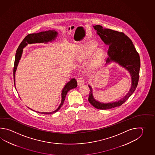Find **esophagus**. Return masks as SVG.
Returning a JSON list of instances; mask_svg holds the SVG:
<instances>
[{"instance_id": "esophagus-1", "label": "esophagus", "mask_w": 155, "mask_h": 155, "mask_svg": "<svg viewBox=\"0 0 155 155\" xmlns=\"http://www.w3.org/2000/svg\"><path fill=\"white\" fill-rule=\"evenodd\" d=\"M77 81H78V85H83L85 82V80L84 78L82 77H80L78 79H77Z\"/></svg>"}]
</instances>
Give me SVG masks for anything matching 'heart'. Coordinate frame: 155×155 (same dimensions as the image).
Here are the masks:
<instances>
[{
    "label": "heart",
    "mask_w": 155,
    "mask_h": 155,
    "mask_svg": "<svg viewBox=\"0 0 155 155\" xmlns=\"http://www.w3.org/2000/svg\"><path fill=\"white\" fill-rule=\"evenodd\" d=\"M94 45H92V46H90V47H89V49H88V51H89V52H91V51H92V49L94 48Z\"/></svg>",
    "instance_id": "b5f03b06"
}]
</instances>
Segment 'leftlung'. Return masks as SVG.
<instances>
[{
	"label": "left lung",
	"mask_w": 155,
	"mask_h": 155,
	"mask_svg": "<svg viewBox=\"0 0 155 155\" xmlns=\"http://www.w3.org/2000/svg\"><path fill=\"white\" fill-rule=\"evenodd\" d=\"M101 39L109 45L106 63L114 61L125 68L131 73L132 85L127 94L118 102L104 104L96 101L92 95V89L89 85V102L94 107L100 110H107L120 106L127 101L134 92L138 85L140 69V58L131 40L122 32L110 29H103L99 25L94 26Z\"/></svg>",
	"instance_id": "8db88e82"
}]
</instances>
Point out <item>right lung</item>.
<instances>
[{"label": "right lung", "instance_id": "obj_1", "mask_svg": "<svg viewBox=\"0 0 155 155\" xmlns=\"http://www.w3.org/2000/svg\"><path fill=\"white\" fill-rule=\"evenodd\" d=\"M57 34H58L57 32L55 31L54 30H49V31H46L40 32L37 34L36 33L29 34L25 37L23 40L20 43L19 46H18L17 51H16V54H15V58L13 69L14 81H15V71L17 70V66H18V64L19 63V61L21 56L22 52H23V49L28 44L44 43V42L50 41L52 40L55 39V38L57 36ZM77 86H78V82H77L76 79H71L69 82H68L66 84V85L65 86V87H64L63 91H62V93H61V96H62L61 102L59 106V107L56 109L55 111L51 112H37L40 113V114H42L48 115V114H53L57 112L61 108V107L63 106L68 92L71 89L75 88Z\"/></svg>", "mask_w": 155, "mask_h": 155}]
</instances>
